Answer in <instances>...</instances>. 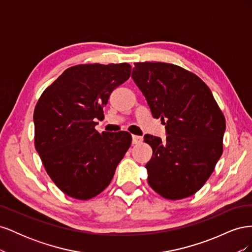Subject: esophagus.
I'll return each mask as SVG.
<instances>
[{"mask_svg": "<svg viewBox=\"0 0 252 252\" xmlns=\"http://www.w3.org/2000/svg\"><path fill=\"white\" fill-rule=\"evenodd\" d=\"M143 141V138L142 136H139V135H132V144L134 145H138L140 143H142Z\"/></svg>", "mask_w": 252, "mask_h": 252, "instance_id": "34e87169", "label": "esophagus"}]
</instances>
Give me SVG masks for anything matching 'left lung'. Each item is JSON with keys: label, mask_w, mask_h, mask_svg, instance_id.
<instances>
[{"label": "left lung", "mask_w": 252, "mask_h": 252, "mask_svg": "<svg viewBox=\"0 0 252 252\" xmlns=\"http://www.w3.org/2000/svg\"><path fill=\"white\" fill-rule=\"evenodd\" d=\"M131 77L155 119L166 125V140L146 134L152 158L145 165L149 186L168 200L194 194L223 154L226 121L211 90L178 65L134 63Z\"/></svg>", "instance_id": "obj_1"}]
</instances>
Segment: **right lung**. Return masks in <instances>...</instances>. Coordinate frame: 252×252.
Returning a JSON list of instances; mask_svg holds the SVG:
<instances>
[{"label": "right lung", "mask_w": 252, "mask_h": 252, "mask_svg": "<svg viewBox=\"0 0 252 252\" xmlns=\"http://www.w3.org/2000/svg\"><path fill=\"white\" fill-rule=\"evenodd\" d=\"M130 73L127 63L75 65L45 89L35 105V149L53 183L73 199L101 193L130 147L129 132L94 129L110 94Z\"/></svg>", "instance_id": "add662e5"}]
</instances>
